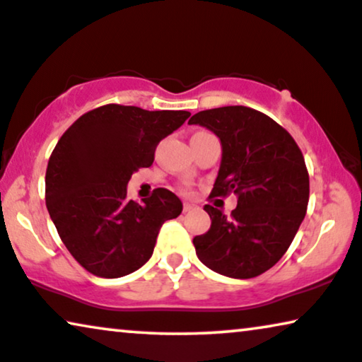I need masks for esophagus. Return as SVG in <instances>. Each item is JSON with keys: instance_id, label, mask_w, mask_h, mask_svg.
<instances>
[{"instance_id": "1", "label": "esophagus", "mask_w": 362, "mask_h": 362, "mask_svg": "<svg viewBox=\"0 0 362 362\" xmlns=\"http://www.w3.org/2000/svg\"><path fill=\"white\" fill-rule=\"evenodd\" d=\"M199 209V205H195V204H190V202H185L184 204V211L187 214V211H192V210H197Z\"/></svg>"}]
</instances>
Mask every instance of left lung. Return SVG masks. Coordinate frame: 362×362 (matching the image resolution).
Returning a JSON list of instances; mask_svg holds the SVG:
<instances>
[{
	"label": "left lung",
	"instance_id": "1",
	"mask_svg": "<svg viewBox=\"0 0 362 362\" xmlns=\"http://www.w3.org/2000/svg\"><path fill=\"white\" fill-rule=\"evenodd\" d=\"M189 124L220 139L211 195L233 192L238 199L230 216L205 205L211 225L194 238L197 257L223 276H258L286 253L306 215L310 177L300 147L281 125L245 105L202 110Z\"/></svg>",
	"mask_w": 362,
	"mask_h": 362
}]
</instances>
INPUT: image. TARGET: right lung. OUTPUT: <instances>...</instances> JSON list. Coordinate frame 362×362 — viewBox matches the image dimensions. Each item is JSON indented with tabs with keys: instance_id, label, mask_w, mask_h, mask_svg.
Returning a JSON list of instances; mask_svg holds the SVG:
<instances>
[{
	"instance_id": "add662e5",
	"label": "right lung",
	"mask_w": 362,
	"mask_h": 362,
	"mask_svg": "<svg viewBox=\"0 0 362 362\" xmlns=\"http://www.w3.org/2000/svg\"><path fill=\"white\" fill-rule=\"evenodd\" d=\"M187 110H146L107 104L81 115L52 151L46 206L57 233L89 273L120 278L144 267L167 220L182 202L156 189L144 204L127 199V184L151 167L157 144L189 119Z\"/></svg>"
}]
</instances>
